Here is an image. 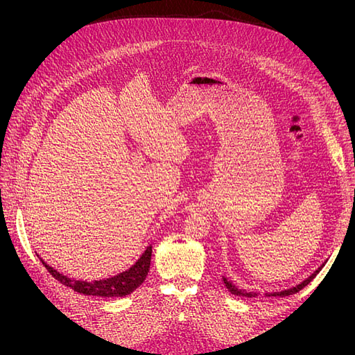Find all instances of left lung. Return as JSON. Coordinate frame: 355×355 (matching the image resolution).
Masks as SVG:
<instances>
[{"label":"left lung","mask_w":355,"mask_h":355,"mask_svg":"<svg viewBox=\"0 0 355 355\" xmlns=\"http://www.w3.org/2000/svg\"><path fill=\"white\" fill-rule=\"evenodd\" d=\"M324 266V263L321 265L318 270H315L313 274H311L308 278H305V280L302 282V283H299V284H296L295 287H290V288H284V290H280V292H274V293H266V296H288V295H295V293H297L299 290H302L306 284H309L311 282L314 280L315 278V275L321 271V268ZM222 278H223V283H225V286H227V288L230 290V292L232 293V295H237V296H244V297H254V296H257V293H253V292H245V290H240L237 286L235 284H232V282H230L227 277L225 275H222Z\"/></svg>","instance_id":"1"}]
</instances>
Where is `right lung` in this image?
Wrapping results in <instances>:
<instances>
[{"mask_svg": "<svg viewBox=\"0 0 355 355\" xmlns=\"http://www.w3.org/2000/svg\"><path fill=\"white\" fill-rule=\"evenodd\" d=\"M151 254H153V245L149 244L146 250L139 257L135 265L128 268L127 271H123L110 278H103V280H94V282H83L75 280V278H69L68 275H63L55 268L47 265L41 259L42 265L46 266V270L60 282L63 286H68L75 292L89 295V296H101V297H121L133 293L135 290L141 286L149 272V266H151Z\"/></svg>", "mask_w": 355, "mask_h": 355, "instance_id": "add662e5", "label": "right lung"}]
</instances>
